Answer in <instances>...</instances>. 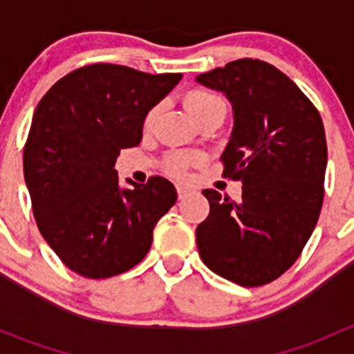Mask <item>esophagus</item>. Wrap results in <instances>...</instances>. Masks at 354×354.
<instances>
[{"label": "esophagus", "mask_w": 354, "mask_h": 354, "mask_svg": "<svg viewBox=\"0 0 354 354\" xmlns=\"http://www.w3.org/2000/svg\"><path fill=\"white\" fill-rule=\"evenodd\" d=\"M176 190H178V198H180V200L187 198L188 195L192 194V190H190V188H187V187H181V185H178V187H176Z\"/></svg>", "instance_id": "esophagus-1"}]
</instances>
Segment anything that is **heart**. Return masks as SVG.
Instances as JSON below:
<instances>
[{
  "label": "heart",
  "instance_id": "b5f03b06",
  "mask_svg": "<svg viewBox=\"0 0 354 354\" xmlns=\"http://www.w3.org/2000/svg\"><path fill=\"white\" fill-rule=\"evenodd\" d=\"M187 106H188V109H190V113L194 114L195 120L202 118L203 114H207L209 111H212L216 108H224L223 101H221L216 94H210V92H207V91L190 92L187 97ZM156 114H157V108L149 111L147 118H145V124H147V127L152 123V121H154ZM198 159H200V156L192 154V152H181V151L173 152V154H169V157H167V162H166L167 171H169L173 176L183 178L185 174H187L188 167H190L192 164Z\"/></svg>",
  "mask_w": 354,
  "mask_h": 354
}]
</instances>
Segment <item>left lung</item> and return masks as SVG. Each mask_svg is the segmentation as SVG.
<instances>
[{"instance_id": "1", "label": "left lung", "mask_w": 354, "mask_h": 354, "mask_svg": "<svg viewBox=\"0 0 354 354\" xmlns=\"http://www.w3.org/2000/svg\"><path fill=\"white\" fill-rule=\"evenodd\" d=\"M195 80L226 95L233 130L224 174L240 180L241 198L203 190L209 217L198 224L200 259L245 288L284 274L301 253L324 202L327 144L322 118L298 85L266 62L236 59Z\"/></svg>"}]
</instances>
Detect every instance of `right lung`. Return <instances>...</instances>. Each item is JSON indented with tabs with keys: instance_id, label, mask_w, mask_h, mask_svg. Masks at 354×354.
I'll list each match as a JSON object with an SVG mask.
<instances>
[{
	"instance_id": "add662e5",
	"label": "right lung",
	"mask_w": 354,
	"mask_h": 354,
	"mask_svg": "<svg viewBox=\"0 0 354 354\" xmlns=\"http://www.w3.org/2000/svg\"><path fill=\"white\" fill-rule=\"evenodd\" d=\"M181 77L97 63L56 82L35 108L25 183L39 231L73 272L106 279L147 255L176 190L160 176L120 187L114 162L121 149L140 144L147 113Z\"/></svg>"
}]
</instances>
